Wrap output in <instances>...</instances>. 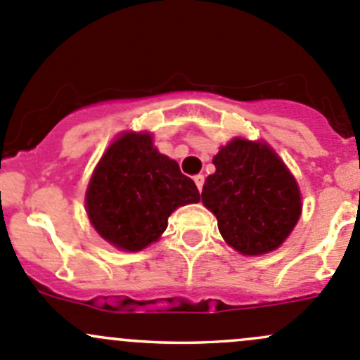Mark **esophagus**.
Masks as SVG:
<instances>
[{"instance_id":"1","label":"esophagus","mask_w":360,"mask_h":360,"mask_svg":"<svg viewBox=\"0 0 360 360\" xmlns=\"http://www.w3.org/2000/svg\"><path fill=\"white\" fill-rule=\"evenodd\" d=\"M194 181H195V185H198L199 191H201L202 184H205V176H202V175H195V176H194Z\"/></svg>"}]
</instances>
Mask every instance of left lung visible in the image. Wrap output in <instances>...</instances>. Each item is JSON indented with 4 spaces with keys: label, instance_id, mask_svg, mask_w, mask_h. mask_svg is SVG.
I'll use <instances>...</instances> for the list:
<instances>
[{
    "label": "left lung",
    "instance_id": "8db88e82",
    "mask_svg": "<svg viewBox=\"0 0 360 360\" xmlns=\"http://www.w3.org/2000/svg\"><path fill=\"white\" fill-rule=\"evenodd\" d=\"M202 205L217 217L224 240L245 255L285 241L301 215V194L282 159L266 143L236 138L213 158Z\"/></svg>",
    "mask_w": 360,
    "mask_h": 360
}]
</instances>
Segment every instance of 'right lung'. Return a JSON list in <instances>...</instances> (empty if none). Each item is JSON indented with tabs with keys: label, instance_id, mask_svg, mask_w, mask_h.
<instances>
[{
	"label": "right lung",
	"instance_id": "obj_1",
	"mask_svg": "<svg viewBox=\"0 0 360 360\" xmlns=\"http://www.w3.org/2000/svg\"><path fill=\"white\" fill-rule=\"evenodd\" d=\"M199 191L176 161L159 154L150 134L117 138L89 181L85 205L94 229L122 250L158 240L173 210L199 201Z\"/></svg>",
	"mask_w": 360,
	"mask_h": 360
}]
</instances>
